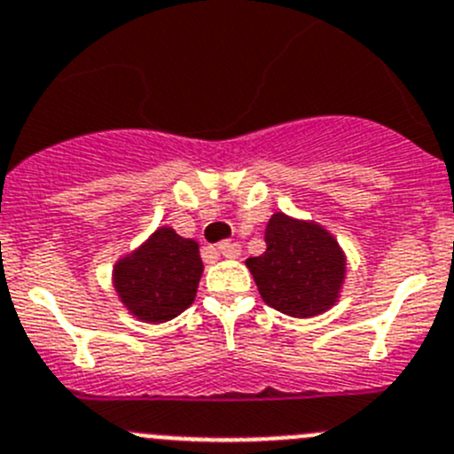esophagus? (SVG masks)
I'll return each mask as SVG.
<instances>
[{
  "label": "esophagus",
  "instance_id": "34e87169",
  "mask_svg": "<svg viewBox=\"0 0 454 454\" xmlns=\"http://www.w3.org/2000/svg\"><path fill=\"white\" fill-rule=\"evenodd\" d=\"M217 251L222 253L223 257H231V260H235V257L241 255V247L237 244V241H222L217 247Z\"/></svg>",
  "mask_w": 454,
  "mask_h": 454
}]
</instances>
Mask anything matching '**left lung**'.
<instances>
[{"label": "left lung", "instance_id": "left-lung-1", "mask_svg": "<svg viewBox=\"0 0 454 454\" xmlns=\"http://www.w3.org/2000/svg\"><path fill=\"white\" fill-rule=\"evenodd\" d=\"M266 251L248 257L262 300L294 317H311L333 307L345 279V253L313 222L275 213L264 232Z\"/></svg>", "mask_w": 454, "mask_h": 454}]
</instances>
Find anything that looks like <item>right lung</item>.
I'll use <instances>...</instances> for the list:
<instances>
[{
  "label": "right lung",
  "mask_w": 454,
  "mask_h": 454,
  "mask_svg": "<svg viewBox=\"0 0 454 454\" xmlns=\"http://www.w3.org/2000/svg\"><path fill=\"white\" fill-rule=\"evenodd\" d=\"M201 273L197 241L165 226L114 266V286L138 320L165 323L192 304Z\"/></svg>",
  "instance_id": "1"
}]
</instances>
